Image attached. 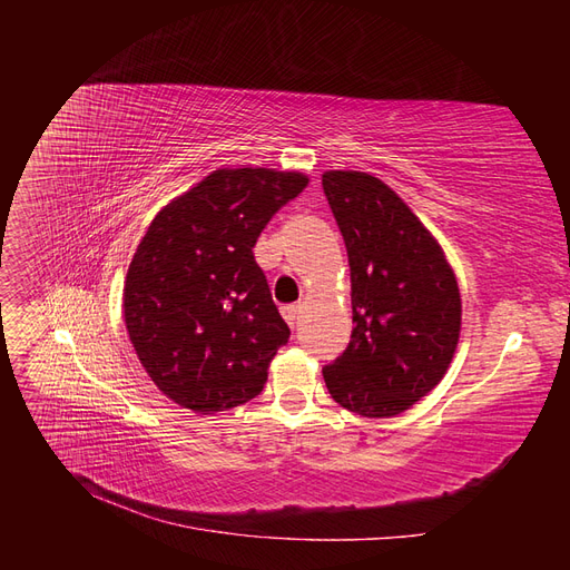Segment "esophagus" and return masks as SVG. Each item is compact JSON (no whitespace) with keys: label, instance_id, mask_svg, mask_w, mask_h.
Instances as JSON below:
<instances>
[{"label":"esophagus","instance_id":"34e87169","mask_svg":"<svg viewBox=\"0 0 570 570\" xmlns=\"http://www.w3.org/2000/svg\"><path fill=\"white\" fill-rule=\"evenodd\" d=\"M281 314H283V318L287 321L289 327H295V323L299 318V306L297 304H287V306L281 308Z\"/></svg>","mask_w":570,"mask_h":570}]
</instances>
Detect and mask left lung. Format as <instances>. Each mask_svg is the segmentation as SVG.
I'll use <instances>...</instances> for the list:
<instances>
[{"label":"left lung","instance_id":"8db88e82","mask_svg":"<svg viewBox=\"0 0 570 570\" xmlns=\"http://www.w3.org/2000/svg\"><path fill=\"white\" fill-rule=\"evenodd\" d=\"M323 193L344 237L352 340L323 368L333 400L366 419L416 404L450 368L461 333L456 275L402 197L361 170H325Z\"/></svg>","mask_w":570,"mask_h":570}]
</instances>
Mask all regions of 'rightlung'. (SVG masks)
<instances>
[{
    "label": "right lung",
    "mask_w": 570,
    "mask_h": 570,
    "mask_svg": "<svg viewBox=\"0 0 570 570\" xmlns=\"http://www.w3.org/2000/svg\"><path fill=\"white\" fill-rule=\"evenodd\" d=\"M308 185L297 170L218 168L154 216L124 287L137 358L195 413L245 404L289 337L252 247Z\"/></svg>",
    "instance_id": "add662e5"
}]
</instances>
